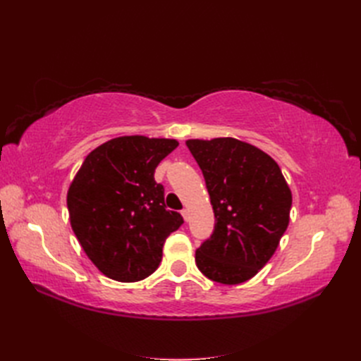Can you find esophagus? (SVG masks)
Here are the masks:
<instances>
[{
    "label": "esophagus",
    "mask_w": 361,
    "mask_h": 361,
    "mask_svg": "<svg viewBox=\"0 0 361 361\" xmlns=\"http://www.w3.org/2000/svg\"><path fill=\"white\" fill-rule=\"evenodd\" d=\"M180 214H182V216H183V220H185V221H188V220H190V212H188L187 209H182V211H180Z\"/></svg>",
    "instance_id": "1"
}]
</instances>
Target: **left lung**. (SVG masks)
Wrapping results in <instances>:
<instances>
[{
  "label": "left lung",
  "instance_id": "obj_1",
  "mask_svg": "<svg viewBox=\"0 0 361 361\" xmlns=\"http://www.w3.org/2000/svg\"><path fill=\"white\" fill-rule=\"evenodd\" d=\"M215 215L214 232L195 251L203 274L223 285L255 277L289 224L292 194L279 164L236 138L188 140Z\"/></svg>",
  "mask_w": 361,
  "mask_h": 361
}]
</instances>
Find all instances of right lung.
Returning a JSON list of instances; mask_svg holds the SVG:
<instances>
[{
    "label": "right lung",
    "instance_id": "right-lung-1",
    "mask_svg": "<svg viewBox=\"0 0 361 361\" xmlns=\"http://www.w3.org/2000/svg\"><path fill=\"white\" fill-rule=\"evenodd\" d=\"M178 145L143 135L113 138L90 152L73 178L72 231L106 277L123 283L149 277L159 267L166 239L183 223L166 207L164 187L154 178Z\"/></svg>",
    "mask_w": 361,
    "mask_h": 361
}]
</instances>
